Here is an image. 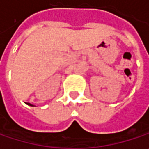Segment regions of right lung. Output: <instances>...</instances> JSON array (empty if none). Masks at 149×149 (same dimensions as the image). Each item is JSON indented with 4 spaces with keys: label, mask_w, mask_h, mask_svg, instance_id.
Instances as JSON below:
<instances>
[{
    "label": "right lung",
    "mask_w": 149,
    "mask_h": 149,
    "mask_svg": "<svg viewBox=\"0 0 149 149\" xmlns=\"http://www.w3.org/2000/svg\"><path fill=\"white\" fill-rule=\"evenodd\" d=\"M27 105H29V106H31V107H35L34 105H32V104H31V103H26Z\"/></svg>",
    "instance_id": "right-lung-1"
}]
</instances>
